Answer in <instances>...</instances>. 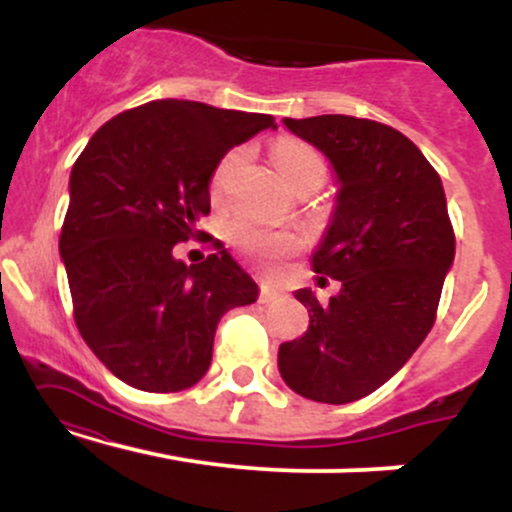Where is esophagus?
Listing matches in <instances>:
<instances>
[{
	"mask_svg": "<svg viewBox=\"0 0 512 512\" xmlns=\"http://www.w3.org/2000/svg\"><path fill=\"white\" fill-rule=\"evenodd\" d=\"M279 298H284V289H281V286L272 284V281H262L260 301L262 303H274V301H279Z\"/></svg>",
	"mask_w": 512,
	"mask_h": 512,
	"instance_id": "34e87169",
	"label": "esophagus"
}]
</instances>
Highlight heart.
<instances>
[{
    "mask_svg": "<svg viewBox=\"0 0 512 512\" xmlns=\"http://www.w3.org/2000/svg\"><path fill=\"white\" fill-rule=\"evenodd\" d=\"M245 161V149H236L231 154L223 156V161L216 168L214 178H211V192L221 195L226 182L231 180V175L236 173L240 163ZM274 161L279 166V173L284 175V180L289 182L291 190H296L298 185L310 178H322L325 180V163L317 156L315 149H310L308 144L301 142H281L274 149ZM231 240L238 245L245 255H250L257 262H274L279 257L289 255L298 248V238L293 233L286 231H267V228L255 226L250 221H236L231 226Z\"/></svg>",
    "mask_w": 512,
    "mask_h": 512,
    "instance_id": "1",
    "label": "heart"
}]
</instances>
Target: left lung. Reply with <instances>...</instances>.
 Here are the masks:
<instances>
[{
    "instance_id": "8db88e82",
    "label": "left lung",
    "mask_w": 512,
    "mask_h": 512,
    "mask_svg": "<svg viewBox=\"0 0 512 512\" xmlns=\"http://www.w3.org/2000/svg\"><path fill=\"white\" fill-rule=\"evenodd\" d=\"M284 125L337 175L313 269L342 289L327 303L310 289L293 293L310 325L279 346V373L305 399L349 404L387 383L431 332L455 262L448 202L440 175L397 129L349 115Z\"/></svg>"
}]
</instances>
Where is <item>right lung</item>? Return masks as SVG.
Listing matches in <instances>:
<instances>
[{"mask_svg": "<svg viewBox=\"0 0 512 512\" xmlns=\"http://www.w3.org/2000/svg\"><path fill=\"white\" fill-rule=\"evenodd\" d=\"M262 129H276L272 115L166 98L115 115L76 158L60 255L76 327L122 383H199L221 317L260 296L221 243L202 264L178 260L173 245L207 236L211 175Z\"/></svg>", "mask_w": 512, "mask_h": 512, "instance_id": "add662e5", "label": "right lung"}]
</instances>
